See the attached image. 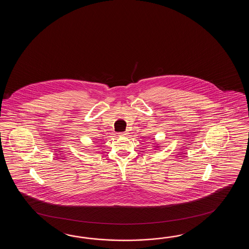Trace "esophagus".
<instances>
[{
  "instance_id": "obj_1",
  "label": "esophagus",
  "mask_w": 249,
  "mask_h": 249,
  "mask_svg": "<svg viewBox=\"0 0 249 249\" xmlns=\"http://www.w3.org/2000/svg\"><path fill=\"white\" fill-rule=\"evenodd\" d=\"M119 134H120V136H127V135H128V134H129V132H120V133H119Z\"/></svg>"
}]
</instances>
